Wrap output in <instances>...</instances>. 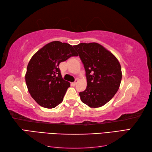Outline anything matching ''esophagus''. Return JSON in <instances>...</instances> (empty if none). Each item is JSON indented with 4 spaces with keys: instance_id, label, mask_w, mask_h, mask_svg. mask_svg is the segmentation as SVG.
Segmentation results:
<instances>
[{
    "instance_id": "1",
    "label": "esophagus",
    "mask_w": 152,
    "mask_h": 152,
    "mask_svg": "<svg viewBox=\"0 0 152 152\" xmlns=\"http://www.w3.org/2000/svg\"><path fill=\"white\" fill-rule=\"evenodd\" d=\"M78 80H76L75 82L72 83V84L73 86H76V85L77 84V83H78Z\"/></svg>"
}]
</instances>
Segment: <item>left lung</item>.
Listing matches in <instances>:
<instances>
[{"label": "left lung", "mask_w": 152, "mask_h": 152, "mask_svg": "<svg viewBox=\"0 0 152 152\" xmlns=\"http://www.w3.org/2000/svg\"><path fill=\"white\" fill-rule=\"evenodd\" d=\"M73 47L78 51L87 77V88L79 93L81 101L90 108L101 107L119 88L120 63L114 54L98 43H80Z\"/></svg>", "instance_id": "1"}]
</instances>
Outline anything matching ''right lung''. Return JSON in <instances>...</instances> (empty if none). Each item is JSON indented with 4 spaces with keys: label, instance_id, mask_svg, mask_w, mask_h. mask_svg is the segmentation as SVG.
<instances>
[{
    "label": "right lung",
    "instance_id": "obj_1",
    "mask_svg": "<svg viewBox=\"0 0 152 152\" xmlns=\"http://www.w3.org/2000/svg\"><path fill=\"white\" fill-rule=\"evenodd\" d=\"M78 56L72 45L53 41L31 57L25 74V82L31 96L40 106L53 108L63 101L70 83L62 78L59 63Z\"/></svg>",
    "mask_w": 152,
    "mask_h": 152
}]
</instances>
